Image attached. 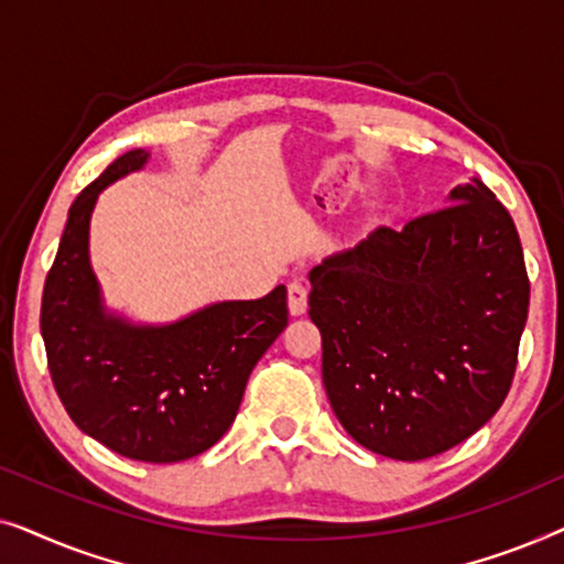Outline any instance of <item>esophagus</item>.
Wrapping results in <instances>:
<instances>
[{
    "label": "esophagus",
    "instance_id": "1",
    "mask_svg": "<svg viewBox=\"0 0 564 564\" xmlns=\"http://www.w3.org/2000/svg\"><path fill=\"white\" fill-rule=\"evenodd\" d=\"M288 305L292 315H303L307 311V290L300 282L288 284Z\"/></svg>",
    "mask_w": 564,
    "mask_h": 564
}]
</instances>
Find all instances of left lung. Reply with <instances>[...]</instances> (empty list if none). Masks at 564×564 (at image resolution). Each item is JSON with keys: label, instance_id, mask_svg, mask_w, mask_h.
<instances>
[{"label": "left lung", "instance_id": "obj_1", "mask_svg": "<svg viewBox=\"0 0 564 564\" xmlns=\"http://www.w3.org/2000/svg\"><path fill=\"white\" fill-rule=\"evenodd\" d=\"M446 205L307 274L330 408L354 442L400 462L436 457L496 415L529 315L506 207L477 176Z\"/></svg>", "mask_w": 564, "mask_h": 564}]
</instances>
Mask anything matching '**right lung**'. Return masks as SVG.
Listing matches in <instances>:
<instances>
[{
  "label": "right lung",
  "instance_id": "obj_1",
  "mask_svg": "<svg viewBox=\"0 0 564 564\" xmlns=\"http://www.w3.org/2000/svg\"><path fill=\"white\" fill-rule=\"evenodd\" d=\"M145 164L149 151H128L68 207L45 276L41 334L53 388L76 426L122 457L169 465L210 449L236 421L251 369L288 326V288L172 323L110 311L89 261V220L99 192Z\"/></svg>",
  "mask_w": 564,
  "mask_h": 564
}]
</instances>
